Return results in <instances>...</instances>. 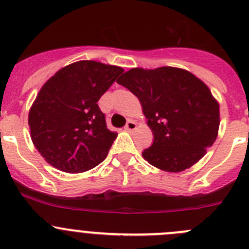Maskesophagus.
Here are the masks:
<instances>
[{
    "instance_id": "34e87169",
    "label": "esophagus",
    "mask_w": 249,
    "mask_h": 249,
    "mask_svg": "<svg viewBox=\"0 0 249 249\" xmlns=\"http://www.w3.org/2000/svg\"><path fill=\"white\" fill-rule=\"evenodd\" d=\"M136 127L137 124L135 122H132V120H127L126 125H125V130H127V131H134Z\"/></svg>"
}]
</instances>
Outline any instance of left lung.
Instances as JSON below:
<instances>
[{"mask_svg": "<svg viewBox=\"0 0 249 249\" xmlns=\"http://www.w3.org/2000/svg\"><path fill=\"white\" fill-rule=\"evenodd\" d=\"M118 84L139 97L154 136L142 155L167 172L189 169L214 143L219 129V105L207 85L185 70L131 69Z\"/></svg>", "mask_w": 249, "mask_h": 249, "instance_id": "left-lung-1", "label": "left lung"}]
</instances>
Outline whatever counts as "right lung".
I'll use <instances>...</instances> for the list:
<instances>
[{"label": "right lung", "mask_w": 249, "mask_h": 249, "mask_svg": "<svg viewBox=\"0 0 249 249\" xmlns=\"http://www.w3.org/2000/svg\"><path fill=\"white\" fill-rule=\"evenodd\" d=\"M122 67L83 60L57 71L41 88L29 112L31 140L55 169L79 173L104 161L117 139L97 101Z\"/></svg>", "instance_id": "obj_1"}]
</instances>
